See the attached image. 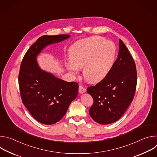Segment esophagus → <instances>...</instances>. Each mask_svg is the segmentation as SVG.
I'll list each match as a JSON object with an SVG mask.
<instances>
[{
  "label": "esophagus",
  "instance_id": "esophagus-1",
  "mask_svg": "<svg viewBox=\"0 0 157 157\" xmlns=\"http://www.w3.org/2000/svg\"><path fill=\"white\" fill-rule=\"evenodd\" d=\"M85 91H86V89H85L82 86L80 85V86H79V93L80 94H82V93H84Z\"/></svg>",
  "mask_w": 157,
  "mask_h": 157
}]
</instances>
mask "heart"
Segmentation results:
<instances>
[{"instance_id":"heart-1","label":"heart","mask_w":157,"mask_h":157,"mask_svg":"<svg viewBox=\"0 0 157 157\" xmlns=\"http://www.w3.org/2000/svg\"><path fill=\"white\" fill-rule=\"evenodd\" d=\"M116 55L115 44L104 38L93 36L78 41L70 50V60L66 63L73 75L83 68L82 74L89 82L104 79L113 68Z\"/></svg>"}]
</instances>
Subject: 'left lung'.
Listing matches in <instances>:
<instances>
[{
	"label": "left lung",
	"mask_w": 157,
	"mask_h": 157,
	"mask_svg": "<svg viewBox=\"0 0 157 157\" xmlns=\"http://www.w3.org/2000/svg\"><path fill=\"white\" fill-rule=\"evenodd\" d=\"M118 58L101 82L87 89L94 100L89 114L96 122L105 125L118 121L133 101L137 86L135 62L125 44L119 40Z\"/></svg>",
	"instance_id": "1"
}]
</instances>
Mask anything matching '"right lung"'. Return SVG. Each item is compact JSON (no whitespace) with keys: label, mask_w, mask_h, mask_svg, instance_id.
<instances>
[{"label":"right lung","mask_w":157,"mask_h":157,"mask_svg":"<svg viewBox=\"0 0 157 157\" xmlns=\"http://www.w3.org/2000/svg\"><path fill=\"white\" fill-rule=\"evenodd\" d=\"M70 37V35L41 36L27 52L20 65L18 83L22 102L31 115L43 124L52 125L62 119L76 98L79 85L42 70L36 58L47 46Z\"/></svg>","instance_id":"add662e5"}]
</instances>
